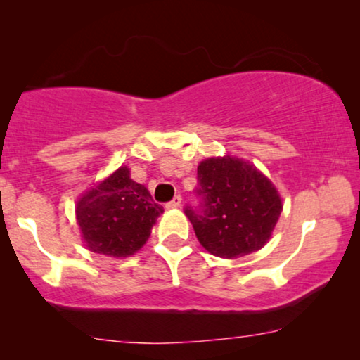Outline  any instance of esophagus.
<instances>
[{
    "mask_svg": "<svg viewBox=\"0 0 360 360\" xmlns=\"http://www.w3.org/2000/svg\"><path fill=\"white\" fill-rule=\"evenodd\" d=\"M180 205H181V196L175 195L174 198H172V201H169V203L165 205V208H179Z\"/></svg>",
    "mask_w": 360,
    "mask_h": 360,
    "instance_id": "34e87169",
    "label": "esophagus"
}]
</instances>
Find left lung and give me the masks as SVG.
Instances as JSON below:
<instances>
[{
  "label": "left lung",
  "mask_w": 360,
  "mask_h": 360,
  "mask_svg": "<svg viewBox=\"0 0 360 360\" xmlns=\"http://www.w3.org/2000/svg\"><path fill=\"white\" fill-rule=\"evenodd\" d=\"M196 176L198 205H186L185 214L200 244L223 259L262 248L282 213V200L267 176L229 155L203 160Z\"/></svg>",
  "instance_id": "obj_1"
}]
</instances>
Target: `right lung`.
<instances>
[{
    "mask_svg": "<svg viewBox=\"0 0 360 360\" xmlns=\"http://www.w3.org/2000/svg\"><path fill=\"white\" fill-rule=\"evenodd\" d=\"M162 213L164 208L144 185L131 180L126 167L83 195L77 205L86 248L110 257H127L139 250Z\"/></svg>",
    "mask_w": 360,
    "mask_h": 360,
    "instance_id": "obj_1",
    "label": "right lung"
}]
</instances>
